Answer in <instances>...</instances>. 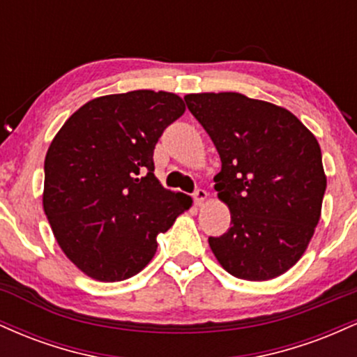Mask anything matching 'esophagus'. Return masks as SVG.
Wrapping results in <instances>:
<instances>
[{"label":"esophagus","instance_id":"1","mask_svg":"<svg viewBox=\"0 0 357 357\" xmlns=\"http://www.w3.org/2000/svg\"><path fill=\"white\" fill-rule=\"evenodd\" d=\"M206 196H208V192L204 191L203 188H198V190L192 192V199H195L196 204H202L204 199H206Z\"/></svg>","mask_w":357,"mask_h":357}]
</instances>
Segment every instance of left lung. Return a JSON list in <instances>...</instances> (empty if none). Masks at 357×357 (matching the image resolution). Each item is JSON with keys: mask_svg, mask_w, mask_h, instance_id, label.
<instances>
[{"mask_svg": "<svg viewBox=\"0 0 357 357\" xmlns=\"http://www.w3.org/2000/svg\"><path fill=\"white\" fill-rule=\"evenodd\" d=\"M188 109L210 134L221 171L215 190L231 227L210 236L221 267L270 280L297 264L321 218L326 174L317 139L287 109L236 92L190 93Z\"/></svg>", "mask_w": 357, "mask_h": 357, "instance_id": "obj_1", "label": "left lung"}]
</instances>
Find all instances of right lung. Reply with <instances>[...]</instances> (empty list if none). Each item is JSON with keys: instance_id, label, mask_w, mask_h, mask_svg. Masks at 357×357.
<instances>
[{"instance_id": "right-lung-1", "label": "right lung", "mask_w": 357, "mask_h": 357, "mask_svg": "<svg viewBox=\"0 0 357 357\" xmlns=\"http://www.w3.org/2000/svg\"><path fill=\"white\" fill-rule=\"evenodd\" d=\"M181 97L132 90L87 102L72 114L45 158L43 210L60 248L102 282L136 275L154 257L155 236L191 198L154 176V147L184 114Z\"/></svg>"}]
</instances>
